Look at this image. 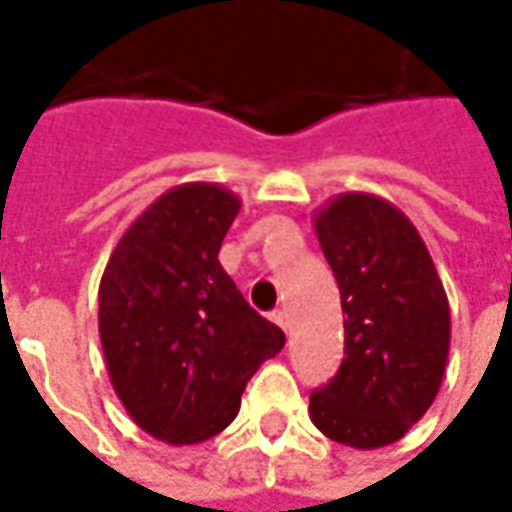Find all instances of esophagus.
Here are the masks:
<instances>
[{
    "label": "esophagus",
    "mask_w": 512,
    "mask_h": 512,
    "mask_svg": "<svg viewBox=\"0 0 512 512\" xmlns=\"http://www.w3.org/2000/svg\"><path fill=\"white\" fill-rule=\"evenodd\" d=\"M269 318H272V321L278 323L280 329H286V312H283V309H275V312H272Z\"/></svg>",
    "instance_id": "esophagus-1"
}]
</instances>
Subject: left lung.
<instances>
[{"label":"left lung","mask_w":512,"mask_h":512,"mask_svg":"<svg viewBox=\"0 0 512 512\" xmlns=\"http://www.w3.org/2000/svg\"><path fill=\"white\" fill-rule=\"evenodd\" d=\"M341 289L344 361L309 395L326 438L375 450L430 410L450 352V303L410 217L384 197L349 191L315 214Z\"/></svg>","instance_id":"1"}]
</instances>
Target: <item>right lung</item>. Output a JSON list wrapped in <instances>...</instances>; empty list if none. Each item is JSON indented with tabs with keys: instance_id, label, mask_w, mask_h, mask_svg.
Wrapping results in <instances>:
<instances>
[{
	"instance_id": "obj_1",
	"label": "right lung",
	"mask_w": 512,
	"mask_h": 512,
	"mask_svg": "<svg viewBox=\"0 0 512 512\" xmlns=\"http://www.w3.org/2000/svg\"><path fill=\"white\" fill-rule=\"evenodd\" d=\"M237 212L217 183L174 186L128 226L102 272L108 378L134 424L168 444L226 430L246 381L286 344L217 260Z\"/></svg>"
}]
</instances>
